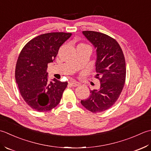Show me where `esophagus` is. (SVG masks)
I'll return each mask as SVG.
<instances>
[{"label":"esophagus","instance_id":"obj_1","mask_svg":"<svg viewBox=\"0 0 151 151\" xmlns=\"http://www.w3.org/2000/svg\"><path fill=\"white\" fill-rule=\"evenodd\" d=\"M79 83L78 82H76V81H70L69 82V85H71L72 87H77V86L79 85Z\"/></svg>","mask_w":151,"mask_h":151}]
</instances>
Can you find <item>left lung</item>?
I'll use <instances>...</instances> for the list:
<instances>
[{
  "mask_svg": "<svg viewBox=\"0 0 151 151\" xmlns=\"http://www.w3.org/2000/svg\"><path fill=\"white\" fill-rule=\"evenodd\" d=\"M83 34L96 49L95 78L99 79L100 87L91 91L90 96L81 103L91 112H102L116 102L124 87L127 71L124 56L118 42L108 35L91 30Z\"/></svg>",
  "mask_w": 151,
  "mask_h": 151,
  "instance_id": "obj_1",
  "label": "left lung"
}]
</instances>
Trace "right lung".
I'll return each mask as SVG.
<instances>
[{
  "label": "right lung",
  "mask_w": 151,
  "mask_h": 151,
  "mask_svg": "<svg viewBox=\"0 0 151 151\" xmlns=\"http://www.w3.org/2000/svg\"><path fill=\"white\" fill-rule=\"evenodd\" d=\"M72 33L50 32L32 39L24 46L17 60L15 78L21 96L34 110L48 111L60 101L68 82H48L47 64Z\"/></svg>",
  "instance_id": "obj_1"
}]
</instances>
